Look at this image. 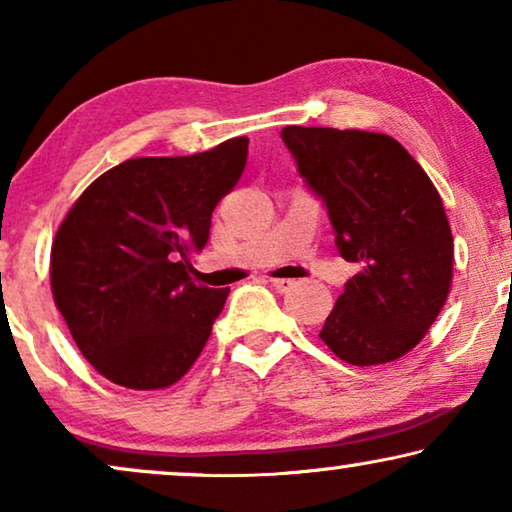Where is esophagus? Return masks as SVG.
Masks as SVG:
<instances>
[{"label": "esophagus", "mask_w": 512, "mask_h": 512, "mask_svg": "<svg viewBox=\"0 0 512 512\" xmlns=\"http://www.w3.org/2000/svg\"><path fill=\"white\" fill-rule=\"evenodd\" d=\"M270 284H272V289L275 291H279V293H286V291H291L293 286H296V282H293V279H270Z\"/></svg>", "instance_id": "1"}]
</instances>
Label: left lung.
Returning <instances> with one entry per match:
<instances>
[{
  "label": "left lung",
  "instance_id": "1",
  "mask_svg": "<svg viewBox=\"0 0 512 512\" xmlns=\"http://www.w3.org/2000/svg\"><path fill=\"white\" fill-rule=\"evenodd\" d=\"M282 139L324 200L340 256L361 265L319 338L352 366L401 359L450 296L454 242L436 186L380 132L286 125Z\"/></svg>",
  "mask_w": 512,
  "mask_h": 512
}]
</instances>
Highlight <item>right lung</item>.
<instances>
[{"mask_svg":"<svg viewBox=\"0 0 512 512\" xmlns=\"http://www.w3.org/2000/svg\"><path fill=\"white\" fill-rule=\"evenodd\" d=\"M247 137L179 158H132L97 177L51 247L53 300L97 373L151 391L198 359L230 289L193 282L212 212L247 165Z\"/></svg>","mask_w":512,"mask_h":512,"instance_id":"add662e5","label":"right lung"}]
</instances>
